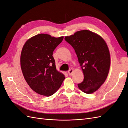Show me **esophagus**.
<instances>
[{
    "mask_svg": "<svg viewBox=\"0 0 128 128\" xmlns=\"http://www.w3.org/2000/svg\"><path fill=\"white\" fill-rule=\"evenodd\" d=\"M74 72V70L73 69H70L68 71V73L69 74L70 76H71L72 74L73 73V72Z\"/></svg>",
    "mask_w": 128,
    "mask_h": 128,
    "instance_id": "esophagus-1",
    "label": "esophagus"
}]
</instances>
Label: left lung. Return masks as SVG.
I'll use <instances>...</instances> for the list:
<instances>
[{"mask_svg":"<svg viewBox=\"0 0 128 128\" xmlns=\"http://www.w3.org/2000/svg\"><path fill=\"white\" fill-rule=\"evenodd\" d=\"M64 40L74 49L84 74L83 82L78 84L82 92L94 93L107 78L111 64L110 52L106 43L100 35L88 30H82Z\"/></svg>","mask_w":128,"mask_h":128,"instance_id":"left-lung-1","label":"left lung"}]
</instances>
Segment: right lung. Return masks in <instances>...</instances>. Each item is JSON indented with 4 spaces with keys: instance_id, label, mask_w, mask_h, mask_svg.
I'll list each match as a JSON object with an SVG mask.
<instances>
[{
    "instance_id": "obj_1",
    "label": "right lung",
    "mask_w": 128,
    "mask_h": 128,
    "mask_svg": "<svg viewBox=\"0 0 128 128\" xmlns=\"http://www.w3.org/2000/svg\"><path fill=\"white\" fill-rule=\"evenodd\" d=\"M64 39L40 34L28 39L20 54V67L26 82L33 91L49 96L60 88L65 77L56 70L52 52Z\"/></svg>"
}]
</instances>
